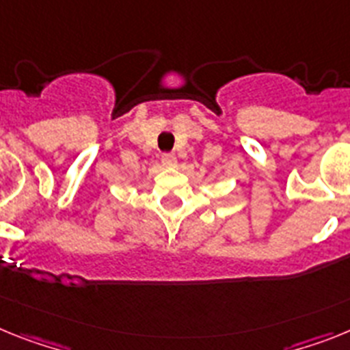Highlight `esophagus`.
<instances>
[{
    "instance_id": "obj_1",
    "label": "esophagus",
    "mask_w": 350,
    "mask_h": 350,
    "mask_svg": "<svg viewBox=\"0 0 350 350\" xmlns=\"http://www.w3.org/2000/svg\"><path fill=\"white\" fill-rule=\"evenodd\" d=\"M162 165L163 167H174L176 165V157L172 153L162 154Z\"/></svg>"
}]
</instances>
